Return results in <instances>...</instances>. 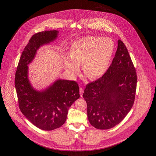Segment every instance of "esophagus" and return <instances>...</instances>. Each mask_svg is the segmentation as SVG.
I'll return each instance as SVG.
<instances>
[{
  "instance_id": "obj_1",
  "label": "esophagus",
  "mask_w": 156,
  "mask_h": 156,
  "mask_svg": "<svg viewBox=\"0 0 156 156\" xmlns=\"http://www.w3.org/2000/svg\"><path fill=\"white\" fill-rule=\"evenodd\" d=\"M83 92V89L82 88V87H81V88H80V96H81V97H82V96Z\"/></svg>"
}]
</instances>
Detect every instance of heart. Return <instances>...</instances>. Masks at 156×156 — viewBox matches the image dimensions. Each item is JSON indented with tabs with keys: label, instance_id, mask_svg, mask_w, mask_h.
<instances>
[{
	"label": "heart",
	"instance_id": "1",
	"mask_svg": "<svg viewBox=\"0 0 156 156\" xmlns=\"http://www.w3.org/2000/svg\"><path fill=\"white\" fill-rule=\"evenodd\" d=\"M115 48L109 38L95 36L81 37L74 41L69 48V58L64 61L66 69L75 74L82 65L83 74L89 80L102 76L108 68Z\"/></svg>",
	"mask_w": 156,
	"mask_h": 156
}]
</instances>
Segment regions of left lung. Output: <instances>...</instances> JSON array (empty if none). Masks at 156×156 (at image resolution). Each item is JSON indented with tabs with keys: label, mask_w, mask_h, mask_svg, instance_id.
<instances>
[{
	"label": "left lung",
	"mask_w": 156,
	"mask_h": 156,
	"mask_svg": "<svg viewBox=\"0 0 156 156\" xmlns=\"http://www.w3.org/2000/svg\"><path fill=\"white\" fill-rule=\"evenodd\" d=\"M111 65L104 75L87 85L83 97L89 123L98 129H109L126 117L134 101L137 74L124 43L119 40Z\"/></svg>",
	"instance_id": "8db88e82"
}]
</instances>
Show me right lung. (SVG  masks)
<instances>
[{"label": "right lung", "mask_w": 156, "mask_h": 156, "mask_svg": "<svg viewBox=\"0 0 156 156\" xmlns=\"http://www.w3.org/2000/svg\"><path fill=\"white\" fill-rule=\"evenodd\" d=\"M57 30L39 32L30 38L20 57L15 75L19 106L31 123L44 130H52L66 121L69 107L80 98L76 82L58 80L44 90H37L28 78V66L38 48L55 40Z\"/></svg>", "instance_id": "add662e5"}]
</instances>
